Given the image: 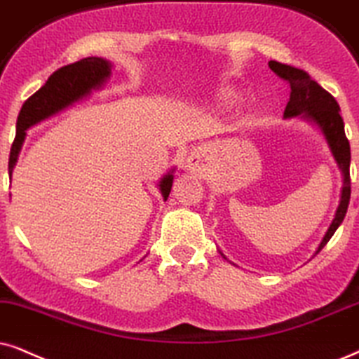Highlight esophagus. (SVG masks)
Instances as JSON below:
<instances>
[{
  "instance_id": "34e87169",
  "label": "esophagus",
  "mask_w": 359,
  "mask_h": 359,
  "mask_svg": "<svg viewBox=\"0 0 359 359\" xmlns=\"http://www.w3.org/2000/svg\"><path fill=\"white\" fill-rule=\"evenodd\" d=\"M185 167H187V170L190 172H195V174H201L203 170V167H205V161H203V152L202 151H194L190 152V156L187 157V162H185Z\"/></svg>"
}]
</instances>
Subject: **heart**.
I'll return each instance as SVG.
<instances>
[{"instance_id":"b5f03b06","label":"heart","mask_w":359,"mask_h":359,"mask_svg":"<svg viewBox=\"0 0 359 359\" xmlns=\"http://www.w3.org/2000/svg\"><path fill=\"white\" fill-rule=\"evenodd\" d=\"M240 99H242V96H240L237 90L225 88L222 89L219 96H217V104H219L220 107H233L235 104L240 102Z\"/></svg>"}]
</instances>
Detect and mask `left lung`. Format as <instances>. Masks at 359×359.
Wrapping results in <instances>:
<instances>
[{
  "mask_svg": "<svg viewBox=\"0 0 359 359\" xmlns=\"http://www.w3.org/2000/svg\"><path fill=\"white\" fill-rule=\"evenodd\" d=\"M269 66L276 76H280L281 79H285L290 84V101L283 112V119H293V117L300 116L303 121L315 126L325 137L331 156H333L339 172H341V190H339L338 208L334 212V219L331 220L325 237L321 238L318 248H316V255L330 242V238L337 232L338 226L341 225L348 210L349 197H351V180H349L351 151H349V142L346 134H344V122L339 116V106L334 101V97L330 93H326L318 83H315L305 71L281 65V62L276 61H270ZM220 255L226 260L224 253L220 252Z\"/></svg>",
  "mask_w": 359,
  "mask_h": 359,
  "instance_id": "8db88e82",
  "label": "left lung"
}]
</instances>
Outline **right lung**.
Here are the masks:
<instances>
[{
    "label": "right lung",
    "mask_w": 359,
    "mask_h": 359,
    "mask_svg": "<svg viewBox=\"0 0 359 359\" xmlns=\"http://www.w3.org/2000/svg\"><path fill=\"white\" fill-rule=\"evenodd\" d=\"M112 74V62L104 57L90 56L84 57L74 65H67L56 72H53L39 90L22 104L20 116L16 121V137L11 146L10 162H8V172L10 179L15 170V165L20 157L22 142L26 139V130L34 127L39 122L49 119V117L66 111L84 99H88L94 90L104 88L107 79ZM174 169L157 182V189L162 198L167 201L169 197L172 182H174Z\"/></svg>",
    "instance_id": "obj_1"
}]
</instances>
